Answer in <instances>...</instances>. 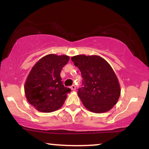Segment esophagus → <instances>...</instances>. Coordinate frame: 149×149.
<instances>
[{"mask_svg":"<svg viewBox=\"0 0 149 149\" xmlns=\"http://www.w3.org/2000/svg\"><path fill=\"white\" fill-rule=\"evenodd\" d=\"M71 90H73V91H74V90H76V85H73L71 87Z\"/></svg>","mask_w":149,"mask_h":149,"instance_id":"1","label":"esophagus"}]
</instances>
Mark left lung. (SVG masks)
<instances>
[{
    "instance_id": "8db88e82",
    "label": "left lung",
    "mask_w": 149,
    "mask_h": 149,
    "mask_svg": "<svg viewBox=\"0 0 149 149\" xmlns=\"http://www.w3.org/2000/svg\"><path fill=\"white\" fill-rule=\"evenodd\" d=\"M71 60L83 78V87L78 89V95L84 107L95 113L111 110L118 101L121 91L111 65L98 55L78 54Z\"/></svg>"
}]
</instances>
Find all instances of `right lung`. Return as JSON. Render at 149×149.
I'll return each instance as SVG.
<instances>
[{
    "label": "right lung",
    "instance_id": "obj_1",
    "mask_svg": "<svg viewBox=\"0 0 149 149\" xmlns=\"http://www.w3.org/2000/svg\"><path fill=\"white\" fill-rule=\"evenodd\" d=\"M69 60L67 55L49 54L36 63L24 84L26 98L40 112L57 111L64 104L71 89L63 85L60 73Z\"/></svg>",
    "mask_w": 149,
    "mask_h": 149
}]
</instances>
